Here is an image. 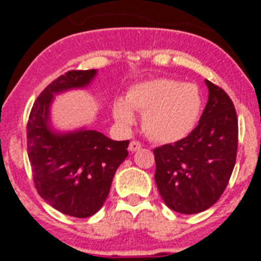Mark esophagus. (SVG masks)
<instances>
[{
    "label": "esophagus",
    "mask_w": 261,
    "mask_h": 261,
    "mask_svg": "<svg viewBox=\"0 0 261 261\" xmlns=\"http://www.w3.org/2000/svg\"><path fill=\"white\" fill-rule=\"evenodd\" d=\"M142 147V145H141V142H138V141H132L130 142V144H129V151H137V150H140V149H141Z\"/></svg>",
    "instance_id": "obj_1"
}]
</instances>
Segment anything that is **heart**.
<instances>
[{"mask_svg":"<svg viewBox=\"0 0 261 261\" xmlns=\"http://www.w3.org/2000/svg\"><path fill=\"white\" fill-rule=\"evenodd\" d=\"M202 100L197 86L158 78L141 82L126 91L125 102L112 106L114 119L121 126L132 125L133 111L142 114V128L155 141L174 142L191 132L200 116Z\"/></svg>","mask_w":261,"mask_h":261,"instance_id":"1","label":"heart"}]
</instances>
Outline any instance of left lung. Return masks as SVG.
<instances>
[{
	"instance_id": "left-lung-1",
	"label": "left lung",
	"mask_w": 261,
	"mask_h": 261,
	"mask_svg": "<svg viewBox=\"0 0 261 261\" xmlns=\"http://www.w3.org/2000/svg\"><path fill=\"white\" fill-rule=\"evenodd\" d=\"M208 103L187 137L154 149L155 183L177 213L195 214L216 204L232 174L238 149V117L221 87L205 81Z\"/></svg>"
}]
</instances>
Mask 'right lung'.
I'll use <instances>...</instances> for the list:
<instances>
[{
  "label": "right lung",
  "mask_w": 261,
  "mask_h": 261,
  "mask_svg": "<svg viewBox=\"0 0 261 261\" xmlns=\"http://www.w3.org/2000/svg\"><path fill=\"white\" fill-rule=\"evenodd\" d=\"M95 75V69L60 75L38 96L27 123V151L38 193L56 211L75 218L102 208L117 167L128 156V140L114 141L86 128L62 133L50 128L53 95L84 89Z\"/></svg>",
  "instance_id": "add662e5"
}]
</instances>
